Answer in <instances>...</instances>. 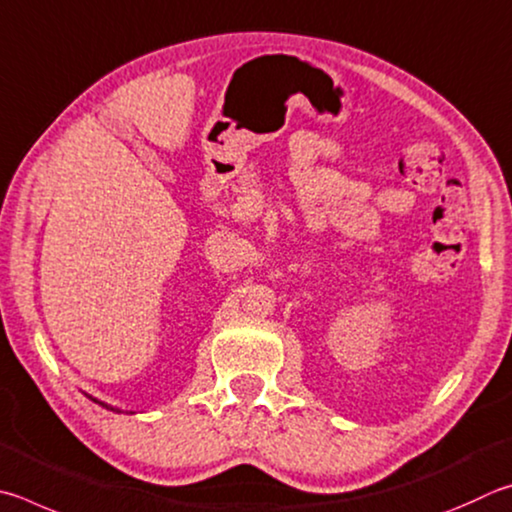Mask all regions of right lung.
<instances>
[{
	"mask_svg": "<svg viewBox=\"0 0 512 512\" xmlns=\"http://www.w3.org/2000/svg\"><path fill=\"white\" fill-rule=\"evenodd\" d=\"M94 402H98V400H94ZM98 405H103V402H98ZM103 407H107V405H103ZM107 409H112V407H107ZM114 411V409H112Z\"/></svg>",
	"mask_w": 512,
	"mask_h": 512,
	"instance_id": "obj_1",
	"label": "right lung"
}]
</instances>
